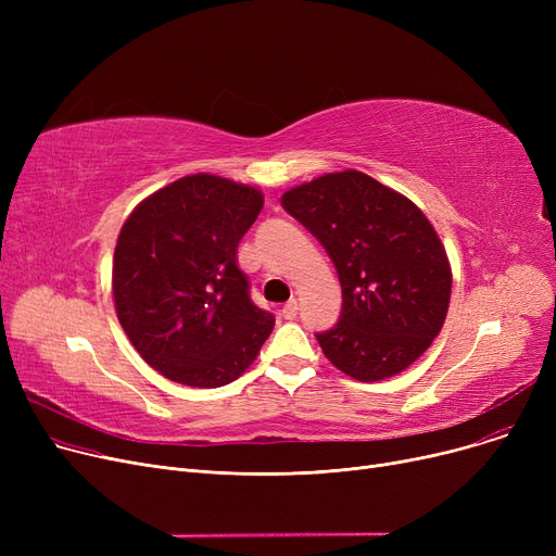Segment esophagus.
Here are the masks:
<instances>
[{"mask_svg":"<svg viewBox=\"0 0 556 556\" xmlns=\"http://www.w3.org/2000/svg\"><path fill=\"white\" fill-rule=\"evenodd\" d=\"M298 311H300V306H298V300H290V302H286V304H283V308H281V315H283V319H295Z\"/></svg>","mask_w":556,"mask_h":556,"instance_id":"esophagus-1","label":"esophagus"}]
</instances>
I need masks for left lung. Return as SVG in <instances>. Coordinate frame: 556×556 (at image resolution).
I'll list each match as a JSON object with an SVG mask.
<instances>
[{"label":"left lung","mask_w":556,"mask_h":556,"mask_svg":"<svg viewBox=\"0 0 556 556\" xmlns=\"http://www.w3.org/2000/svg\"><path fill=\"white\" fill-rule=\"evenodd\" d=\"M281 204L336 263L340 323L317 333L331 365L361 383L410 367L442 331L453 286L446 248L426 214L356 168L288 189Z\"/></svg>","instance_id":"8db88e82"}]
</instances>
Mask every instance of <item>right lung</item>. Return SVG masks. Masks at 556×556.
<instances>
[{"label": "right lung", "mask_w": 556, "mask_h": 556, "mask_svg": "<svg viewBox=\"0 0 556 556\" xmlns=\"http://www.w3.org/2000/svg\"><path fill=\"white\" fill-rule=\"evenodd\" d=\"M261 189L193 173L146 195L112 261L116 317L139 356L187 388L227 386L254 363L275 317L252 304L239 243Z\"/></svg>", "instance_id": "right-lung-1"}]
</instances>
